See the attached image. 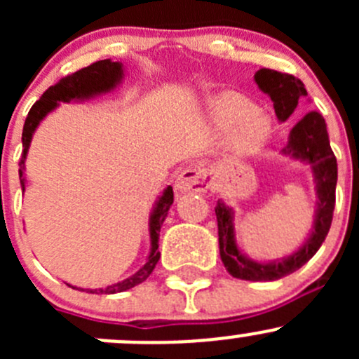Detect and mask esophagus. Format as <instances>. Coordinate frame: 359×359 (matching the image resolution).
I'll use <instances>...</instances> for the list:
<instances>
[{
    "instance_id": "obj_1",
    "label": "esophagus",
    "mask_w": 359,
    "mask_h": 359,
    "mask_svg": "<svg viewBox=\"0 0 359 359\" xmlns=\"http://www.w3.org/2000/svg\"><path fill=\"white\" fill-rule=\"evenodd\" d=\"M210 187V177L206 170L196 165H191L179 173L175 180V189L184 193H205Z\"/></svg>"
}]
</instances>
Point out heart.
Wrapping results in <instances>:
<instances>
[{
	"label": "heart",
	"mask_w": 359,
	"mask_h": 359,
	"mask_svg": "<svg viewBox=\"0 0 359 359\" xmlns=\"http://www.w3.org/2000/svg\"><path fill=\"white\" fill-rule=\"evenodd\" d=\"M212 119L219 128L233 129V144L238 151L252 153L264 144L269 133V123L257 111L255 104L238 95H224L215 100Z\"/></svg>",
	"instance_id": "heart-1"
}]
</instances>
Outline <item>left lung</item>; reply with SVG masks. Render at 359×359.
Masks as SVG:
<instances>
[{
  "label": "left lung",
  "instance_id": "8db88e82",
  "mask_svg": "<svg viewBox=\"0 0 359 359\" xmlns=\"http://www.w3.org/2000/svg\"><path fill=\"white\" fill-rule=\"evenodd\" d=\"M255 83L264 93L271 97L280 121H287L297 109L299 99L307 95L304 83L287 72L273 69H259L255 72ZM281 153L293 159H300L311 165L314 182H316L318 208L314 215V226L309 238L290 257L274 262H257L240 252L234 240V213L222 201L217 203L215 215L219 224V250L224 266L231 276L247 281H274L295 273L309 262L321 247L332 226L335 208L337 186V159L330 147L327 133V123L323 116L311 111L292 128L287 147Z\"/></svg>",
  "mask_w": 359,
  "mask_h": 359
}]
</instances>
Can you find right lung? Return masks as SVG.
<instances>
[{
  "label": "right lung",
  "mask_w": 359,
  "mask_h": 359,
  "mask_svg": "<svg viewBox=\"0 0 359 359\" xmlns=\"http://www.w3.org/2000/svg\"><path fill=\"white\" fill-rule=\"evenodd\" d=\"M123 79V64L112 62L111 59L99 60V62H93L92 66L83 67L79 71L72 72V74L66 76V78L60 79L57 85L50 86L45 93L41 95V99L36 100L34 106L29 111L27 118H25L24 130H22V158H20V186H22V191L25 189V179H24V161L25 156H27L29 146H31V139L34 130L38 128V125L41 123V119L45 118L48 112H52L59 106V102H69V100H81V99H90V97L100 95V93L111 92V90L116 88V85H119ZM173 203V189L172 187H166L163 191V194L159 196L156 201V206H154L153 213H151L149 219V236H151V252L149 257H147V262L137 271L135 274H132L126 280L119 281V283L111 285L107 288H95V290H86L90 293H106V295H111V293H119L126 292L130 288H133L135 285L142 283L149 278V274L153 273V269L156 267L159 260V250H158V241H159V229H161L163 222L166 219V213H168L170 206ZM76 288V287H72Z\"/></svg>",
  "instance_id": "1"
}]
</instances>
